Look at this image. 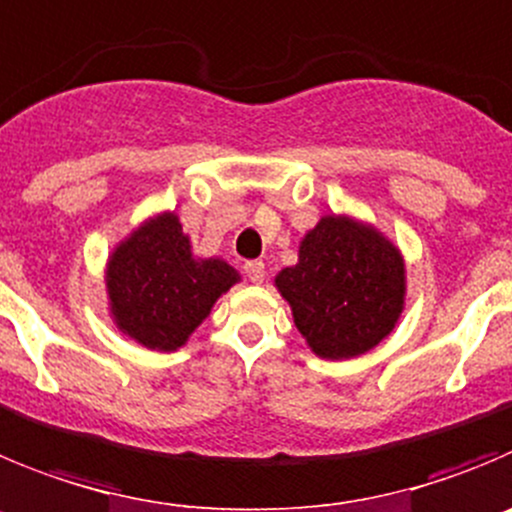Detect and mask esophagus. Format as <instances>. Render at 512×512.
Returning a JSON list of instances; mask_svg holds the SVG:
<instances>
[{"label": "esophagus", "instance_id": "esophagus-1", "mask_svg": "<svg viewBox=\"0 0 512 512\" xmlns=\"http://www.w3.org/2000/svg\"><path fill=\"white\" fill-rule=\"evenodd\" d=\"M245 272H247V278H250L252 283L260 285L262 280H265V262H260V260L245 262Z\"/></svg>", "mask_w": 512, "mask_h": 512}]
</instances>
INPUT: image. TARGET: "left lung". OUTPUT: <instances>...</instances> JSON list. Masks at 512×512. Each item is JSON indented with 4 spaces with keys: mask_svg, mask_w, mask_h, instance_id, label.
Wrapping results in <instances>:
<instances>
[{
    "mask_svg": "<svg viewBox=\"0 0 512 512\" xmlns=\"http://www.w3.org/2000/svg\"><path fill=\"white\" fill-rule=\"evenodd\" d=\"M295 328L326 361L379 346L404 313L407 262L376 224L323 214L298 245V262L275 275Z\"/></svg>",
    "mask_w": 512,
    "mask_h": 512,
    "instance_id": "1",
    "label": "left lung"
}]
</instances>
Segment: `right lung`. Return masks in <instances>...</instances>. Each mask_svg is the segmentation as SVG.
I'll return each instance as SVG.
<instances>
[{"mask_svg": "<svg viewBox=\"0 0 512 512\" xmlns=\"http://www.w3.org/2000/svg\"><path fill=\"white\" fill-rule=\"evenodd\" d=\"M242 275L222 257H197L176 212H156L131 229L105 260L113 326L151 351L186 346L214 303Z\"/></svg>", "mask_w": 512, "mask_h": 512, "instance_id": "right-lung-1", "label": "right lung"}]
</instances>
